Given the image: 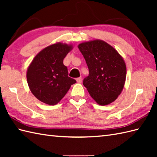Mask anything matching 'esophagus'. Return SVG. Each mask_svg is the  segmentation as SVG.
<instances>
[{
    "instance_id": "esophagus-1",
    "label": "esophagus",
    "mask_w": 157,
    "mask_h": 157,
    "mask_svg": "<svg viewBox=\"0 0 157 157\" xmlns=\"http://www.w3.org/2000/svg\"><path fill=\"white\" fill-rule=\"evenodd\" d=\"M76 81L78 83H82V79L81 77H79V78H78L76 79Z\"/></svg>"
}]
</instances>
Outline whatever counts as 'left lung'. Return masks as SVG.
<instances>
[{"label":"left lung","mask_w":157,"mask_h":157,"mask_svg":"<svg viewBox=\"0 0 157 157\" xmlns=\"http://www.w3.org/2000/svg\"><path fill=\"white\" fill-rule=\"evenodd\" d=\"M89 75L83 84L100 105L115 101L124 87L126 66L121 56L107 43L96 40L79 44Z\"/></svg>","instance_id":"obj_1"}]
</instances>
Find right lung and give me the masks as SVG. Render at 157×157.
<instances>
[{
    "mask_svg": "<svg viewBox=\"0 0 157 157\" xmlns=\"http://www.w3.org/2000/svg\"><path fill=\"white\" fill-rule=\"evenodd\" d=\"M71 46L56 43L44 48L35 56L27 71V80L32 94L39 101L55 105L64 97L75 79L68 76L63 59Z\"/></svg>",
    "mask_w": 157,
    "mask_h": 157,
    "instance_id": "right-lung-1",
    "label": "right lung"
}]
</instances>
